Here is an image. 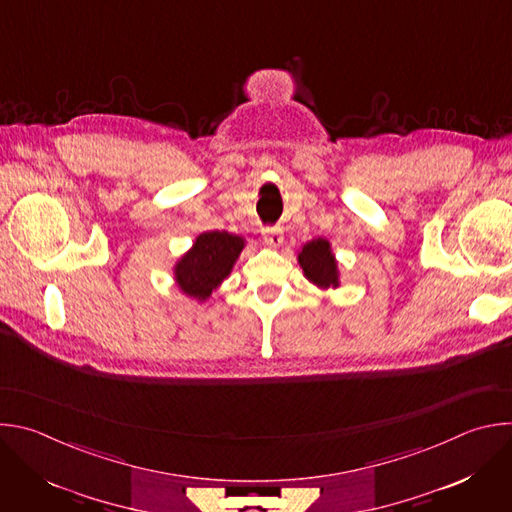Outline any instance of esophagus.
<instances>
[{"instance_id": "obj_1", "label": "esophagus", "mask_w": 512, "mask_h": 512, "mask_svg": "<svg viewBox=\"0 0 512 512\" xmlns=\"http://www.w3.org/2000/svg\"><path fill=\"white\" fill-rule=\"evenodd\" d=\"M263 239L269 247H279L283 243V231L279 227L273 229H263Z\"/></svg>"}]
</instances>
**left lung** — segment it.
Here are the masks:
<instances>
[{
    "label": "left lung",
    "instance_id": "obj_1",
    "mask_svg": "<svg viewBox=\"0 0 512 512\" xmlns=\"http://www.w3.org/2000/svg\"><path fill=\"white\" fill-rule=\"evenodd\" d=\"M298 263L304 271V277L318 289L326 291V289L340 287L338 261L328 239L318 237L306 243L298 251Z\"/></svg>",
    "mask_w": 512,
    "mask_h": 512
}]
</instances>
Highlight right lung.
Returning <instances> with one entry per match:
<instances>
[{
  "label": "right lung",
  "instance_id": "1",
  "mask_svg": "<svg viewBox=\"0 0 512 512\" xmlns=\"http://www.w3.org/2000/svg\"><path fill=\"white\" fill-rule=\"evenodd\" d=\"M245 245L243 237L227 231L200 233L174 265L178 289L200 304L206 302L212 291L231 275Z\"/></svg>",
  "mask_w": 512,
  "mask_h": 512
}]
</instances>
